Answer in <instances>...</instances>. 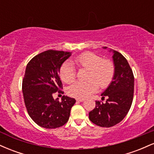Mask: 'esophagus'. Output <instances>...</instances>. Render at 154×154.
Here are the masks:
<instances>
[{
    "label": "esophagus",
    "instance_id": "1",
    "mask_svg": "<svg viewBox=\"0 0 154 154\" xmlns=\"http://www.w3.org/2000/svg\"><path fill=\"white\" fill-rule=\"evenodd\" d=\"M76 100H77V101H79V102H83L85 100V99H83V98H77Z\"/></svg>",
    "mask_w": 154,
    "mask_h": 154
}]
</instances>
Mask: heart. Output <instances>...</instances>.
<instances>
[{"label":"heart","mask_w":154,"mask_h":154,"mask_svg":"<svg viewBox=\"0 0 154 154\" xmlns=\"http://www.w3.org/2000/svg\"><path fill=\"white\" fill-rule=\"evenodd\" d=\"M72 63L78 68L88 69L85 82H74L68 88V94L77 98H84L95 93L98 88L108 87L114 79L115 67L109 60L92 52H85L76 56ZM60 77L64 82L71 83L75 80L76 72L71 61H67L60 68Z\"/></svg>","instance_id":"b5f03b06"}]
</instances>
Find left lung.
<instances>
[{"label":"left lung","mask_w":154,"mask_h":154,"mask_svg":"<svg viewBox=\"0 0 154 154\" xmlns=\"http://www.w3.org/2000/svg\"><path fill=\"white\" fill-rule=\"evenodd\" d=\"M106 49V47H103ZM112 51L115 74L112 82L101 94L106 102L95 101V107L89 112L93 123L103 128L117 125L128 114L133 100L134 75L127 59L118 51Z\"/></svg>","instance_id":"obj_1"}]
</instances>
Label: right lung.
I'll use <instances>...</instances> for the list:
<instances>
[{
	"label": "right lung",
	"instance_id": "right-lung-1",
	"mask_svg": "<svg viewBox=\"0 0 154 154\" xmlns=\"http://www.w3.org/2000/svg\"><path fill=\"white\" fill-rule=\"evenodd\" d=\"M72 54L48 50L33 57L26 67L22 92L26 110L37 125L47 129L57 128L68 122L76 100L63 95L61 101L53 98L56 92L63 93L59 73L62 63Z\"/></svg>",
	"mask_w": 154,
	"mask_h": 154
}]
</instances>
